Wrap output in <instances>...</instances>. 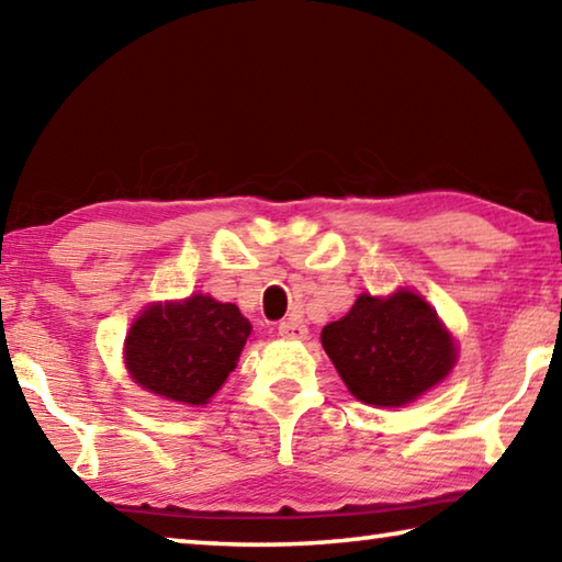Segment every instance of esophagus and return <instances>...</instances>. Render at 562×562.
I'll list each match as a JSON object with an SVG mask.
<instances>
[{
  "instance_id": "1",
  "label": "esophagus",
  "mask_w": 562,
  "mask_h": 562,
  "mask_svg": "<svg viewBox=\"0 0 562 562\" xmlns=\"http://www.w3.org/2000/svg\"><path fill=\"white\" fill-rule=\"evenodd\" d=\"M278 335L284 339H304L307 337V327H304L300 319H284L280 322Z\"/></svg>"
}]
</instances>
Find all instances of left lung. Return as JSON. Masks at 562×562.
<instances>
[{"mask_svg": "<svg viewBox=\"0 0 562 562\" xmlns=\"http://www.w3.org/2000/svg\"><path fill=\"white\" fill-rule=\"evenodd\" d=\"M322 347L341 382L369 406H404L443 382L456 345L422 294H359L345 317L322 329Z\"/></svg>", "mask_w": 562, "mask_h": 562, "instance_id": "8db88e82", "label": "left lung"}]
</instances>
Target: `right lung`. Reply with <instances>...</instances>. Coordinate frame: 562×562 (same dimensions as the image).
Returning <instances> with one entry per match:
<instances>
[{"instance_id":"1","label":"right lung","mask_w":562,"mask_h":562,"mask_svg":"<svg viewBox=\"0 0 562 562\" xmlns=\"http://www.w3.org/2000/svg\"><path fill=\"white\" fill-rule=\"evenodd\" d=\"M252 325L211 294L156 302L133 322L123 359L133 382L170 402L203 406L225 384Z\"/></svg>"}]
</instances>
